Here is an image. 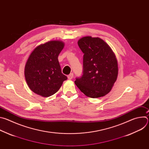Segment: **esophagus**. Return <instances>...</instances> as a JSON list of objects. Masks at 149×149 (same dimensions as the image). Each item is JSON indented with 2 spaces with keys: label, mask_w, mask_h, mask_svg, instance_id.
Wrapping results in <instances>:
<instances>
[{
  "label": "esophagus",
  "mask_w": 149,
  "mask_h": 149,
  "mask_svg": "<svg viewBox=\"0 0 149 149\" xmlns=\"http://www.w3.org/2000/svg\"><path fill=\"white\" fill-rule=\"evenodd\" d=\"M73 77H74L73 73H71L70 75H68V78L69 79H72V78H73Z\"/></svg>",
  "instance_id": "1"
}]
</instances>
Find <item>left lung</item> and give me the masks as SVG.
<instances>
[{
    "mask_svg": "<svg viewBox=\"0 0 149 149\" xmlns=\"http://www.w3.org/2000/svg\"><path fill=\"white\" fill-rule=\"evenodd\" d=\"M78 45L84 53L83 74L76 78L75 85L90 98L107 95L118 76V63L114 52L98 37H82L78 40Z\"/></svg>",
    "mask_w": 149,
    "mask_h": 149,
    "instance_id": "1",
    "label": "left lung"
}]
</instances>
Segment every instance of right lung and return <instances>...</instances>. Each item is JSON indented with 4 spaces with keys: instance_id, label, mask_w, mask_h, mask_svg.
Returning a JSON list of instances; mask_svg holds the SVG:
<instances>
[{
    "instance_id": "add662e5",
    "label": "right lung",
    "mask_w": 149,
    "mask_h": 149,
    "mask_svg": "<svg viewBox=\"0 0 149 149\" xmlns=\"http://www.w3.org/2000/svg\"><path fill=\"white\" fill-rule=\"evenodd\" d=\"M60 40H51L36 47L25 67V77L29 88L43 97L54 95L67 77L61 72L58 55L64 47Z\"/></svg>"
}]
</instances>
